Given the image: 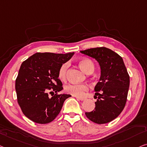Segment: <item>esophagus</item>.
Segmentation results:
<instances>
[{
	"instance_id": "esophagus-1",
	"label": "esophagus",
	"mask_w": 147,
	"mask_h": 147,
	"mask_svg": "<svg viewBox=\"0 0 147 147\" xmlns=\"http://www.w3.org/2000/svg\"><path fill=\"white\" fill-rule=\"evenodd\" d=\"M76 99L78 100H80V101H83V100H85L84 98H80V97H76Z\"/></svg>"
}]
</instances>
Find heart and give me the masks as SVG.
I'll use <instances>...</instances> for the list:
<instances>
[{
	"label": "heart",
	"instance_id": "1",
	"mask_svg": "<svg viewBox=\"0 0 147 147\" xmlns=\"http://www.w3.org/2000/svg\"><path fill=\"white\" fill-rule=\"evenodd\" d=\"M78 64L85 73H87L90 71H94V66L93 63L88 59L82 58L78 61ZM69 68V63H65L63 64L59 68L58 72V77L61 80L64 81L67 77V72ZM88 86L86 84H75L71 83L65 86V90L66 92L76 97H83L85 92L88 90Z\"/></svg>",
	"mask_w": 147,
	"mask_h": 147
}]
</instances>
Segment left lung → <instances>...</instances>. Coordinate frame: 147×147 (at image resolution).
Instances as JSON below:
<instances>
[{
	"instance_id": "8db88e82",
	"label": "left lung",
	"mask_w": 147,
	"mask_h": 147,
	"mask_svg": "<svg viewBox=\"0 0 147 147\" xmlns=\"http://www.w3.org/2000/svg\"><path fill=\"white\" fill-rule=\"evenodd\" d=\"M80 52L95 59L101 70L94 88V97L98 98L94 110L85 114L96 123H107L115 119L125 106L129 76L121 57L108 48H90Z\"/></svg>"
}]
</instances>
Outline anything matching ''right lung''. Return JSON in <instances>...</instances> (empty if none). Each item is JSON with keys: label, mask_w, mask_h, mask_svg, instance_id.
Masks as SVG:
<instances>
[{"label": "right lung", "mask_w": 147, "mask_h": 147, "mask_svg": "<svg viewBox=\"0 0 147 147\" xmlns=\"http://www.w3.org/2000/svg\"><path fill=\"white\" fill-rule=\"evenodd\" d=\"M74 54L36 53L22 63L15 88L22 111L32 121L40 124L51 122L59 113L65 100L71 96L57 94L63 90L58 72ZM49 91L56 94L50 98Z\"/></svg>", "instance_id": "obj_1"}]
</instances>
